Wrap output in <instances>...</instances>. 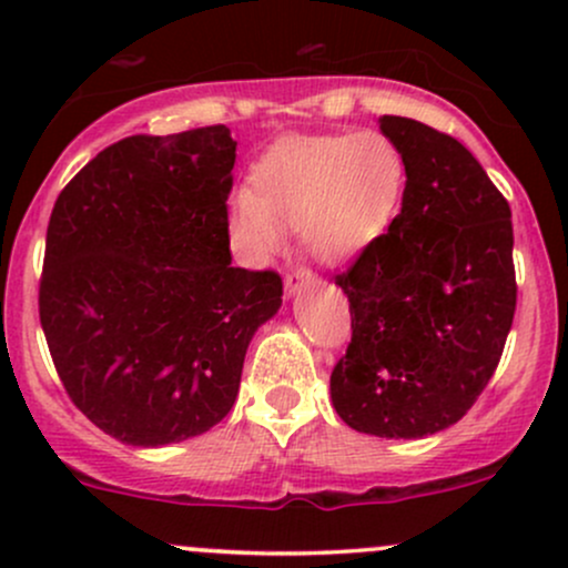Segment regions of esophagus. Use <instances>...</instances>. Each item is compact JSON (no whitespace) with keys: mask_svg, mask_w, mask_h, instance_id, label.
Instances as JSON below:
<instances>
[{"mask_svg":"<svg viewBox=\"0 0 568 568\" xmlns=\"http://www.w3.org/2000/svg\"><path fill=\"white\" fill-rule=\"evenodd\" d=\"M317 280L312 277V272L306 270H296L291 272V275H285V296H296V293H302L304 288H310V285H315Z\"/></svg>","mask_w":568,"mask_h":568,"instance_id":"esophagus-1","label":"esophagus"}]
</instances>
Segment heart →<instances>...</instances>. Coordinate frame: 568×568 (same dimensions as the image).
<instances>
[{
	"label": "heart",
	"instance_id": "b5f03b06",
	"mask_svg": "<svg viewBox=\"0 0 568 568\" xmlns=\"http://www.w3.org/2000/svg\"><path fill=\"white\" fill-rule=\"evenodd\" d=\"M406 158L379 133L293 135L253 162L247 189L226 202V232L247 264L285 247V230L323 264H344L374 247L400 213Z\"/></svg>",
	"mask_w": 568,
	"mask_h": 568
}]
</instances>
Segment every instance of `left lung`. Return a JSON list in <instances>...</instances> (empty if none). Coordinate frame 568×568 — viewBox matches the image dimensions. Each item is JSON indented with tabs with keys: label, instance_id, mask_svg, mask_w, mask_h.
<instances>
[{
	"label": "left lung",
	"instance_id": "left-lung-1",
	"mask_svg": "<svg viewBox=\"0 0 568 568\" xmlns=\"http://www.w3.org/2000/svg\"><path fill=\"white\" fill-rule=\"evenodd\" d=\"M406 158L389 232L336 285L352 342L331 374L336 414L357 433L425 438L456 425L499 366L515 315L510 205L452 135L379 116Z\"/></svg>",
	"mask_w": 568,
	"mask_h": 568
}]
</instances>
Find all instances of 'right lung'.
<instances>
[{
	"label": "right lung",
	"instance_id": "right-lung-1",
	"mask_svg": "<svg viewBox=\"0 0 568 568\" xmlns=\"http://www.w3.org/2000/svg\"><path fill=\"white\" fill-rule=\"evenodd\" d=\"M230 128L130 135L58 194L39 321L77 408L128 446H168L234 406L277 272L232 266Z\"/></svg>",
	"mask_w": 568,
	"mask_h": 568
}]
</instances>
